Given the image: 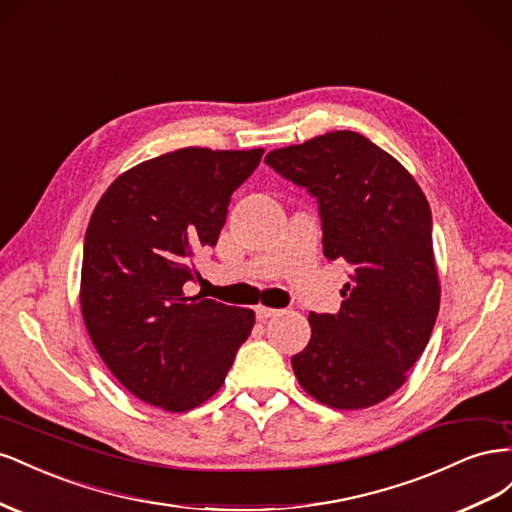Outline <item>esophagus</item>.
<instances>
[{
	"mask_svg": "<svg viewBox=\"0 0 512 512\" xmlns=\"http://www.w3.org/2000/svg\"><path fill=\"white\" fill-rule=\"evenodd\" d=\"M279 313H281V311H279V309H272V306H264V304L255 306V315H257L259 321H266V319H270V317H276Z\"/></svg>",
	"mask_w": 512,
	"mask_h": 512,
	"instance_id": "34e87169",
	"label": "esophagus"
}]
</instances>
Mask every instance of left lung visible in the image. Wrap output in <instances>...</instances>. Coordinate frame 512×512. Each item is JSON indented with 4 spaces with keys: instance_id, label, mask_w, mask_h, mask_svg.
Wrapping results in <instances>:
<instances>
[{
    "instance_id": "obj_1",
    "label": "left lung",
    "mask_w": 512,
    "mask_h": 512,
    "mask_svg": "<svg viewBox=\"0 0 512 512\" xmlns=\"http://www.w3.org/2000/svg\"><path fill=\"white\" fill-rule=\"evenodd\" d=\"M266 163L319 203L324 255L352 266L339 313H311V341L291 358L300 386L334 410L397 392L440 311L431 208L397 158L354 130L272 150Z\"/></svg>"
}]
</instances>
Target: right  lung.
Here are the masks:
<instances>
[{
  "instance_id": "obj_1",
  "label": "right lung",
  "mask_w": 512,
  "mask_h": 512,
  "mask_svg": "<svg viewBox=\"0 0 512 512\" xmlns=\"http://www.w3.org/2000/svg\"><path fill=\"white\" fill-rule=\"evenodd\" d=\"M264 150L182 148L124 171L85 231L81 313L113 377L143 403L188 412L223 386L255 326L251 309L184 285L214 246L231 193Z\"/></svg>"
}]
</instances>
